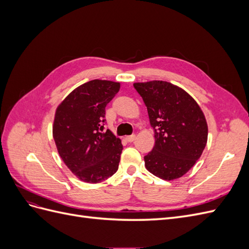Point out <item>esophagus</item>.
Instances as JSON below:
<instances>
[{
	"mask_svg": "<svg viewBox=\"0 0 249 249\" xmlns=\"http://www.w3.org/2000/svg\"><path fill=\"white\" fill-rule=\"evenodd\" d=\"M124 139L127 142H133L135 139H136V135H130V136H125Z\"/></svg>",
	"mask_w": 249,
	"mask_h": 249,
	"instance_id": "34e87169",
	"label": "esophagus"
}]
</instances>
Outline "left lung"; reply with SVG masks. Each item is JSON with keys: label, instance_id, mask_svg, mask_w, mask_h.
<instances>
[{"label": "left lung", "instance_id": "1", "mask_svg": "<svg viewBox=\"0 0 249 249\" xmlns=\"http://www.w3.org/2000/svg\"><path fill=\"white\" fill-rule=\"evenodd\" d=\"M155 130V146L144 157L146 169L165 180L183 177L199 159L208 141L205 114L184 89L165 81L134 83Z\"/></svg>", "mask_w": 249, "mask_h": 249}]
</instances>
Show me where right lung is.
Here are the masks:
<instances>
[{"instance_id":"1","label":"right lung","mask_w":249,"mask_h":249,"mask_svg":"<svg viewBox=\"0 0 249 249\" xmlns=\"http://www.w3.org/2000/svg\"><path fill=\"white\" fill-rule=\"evenodd\" d=\"M120 83L92 80L80 85L56 109L53 137L59 156L85 183L96 184L118 169L122 140L104 131L105 108L119 91Z\"/></svg>"}]
</instances>
